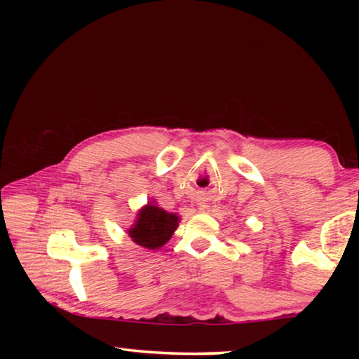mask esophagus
<instances>
[{
    "label": "esophagus",
    "mask_w": 359,
    "mask_h": 359,
    "mask_svg": "<svg viewBox=\"0 0 359 359\" xmlns=\"http://www.w3.org/2000/svg\"><path fill=\"white\" fill-rule=\"evenodd\" d=\"M203 208H205V205H203ZM203 208H201V209H203Z\"/></svg>",
    "instance_id": "obj_1"
}]
</instances>
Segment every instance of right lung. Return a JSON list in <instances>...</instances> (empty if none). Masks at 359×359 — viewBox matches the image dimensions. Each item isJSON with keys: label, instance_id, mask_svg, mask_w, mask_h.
Segmentation results:
<instances>
[{"label": "right lung", "instance_id": "add662e5", "mask_svg": "<svg viewBox=\"0 0 359 359\" xmlns=\"http://www.w3.org/2000/svg\"><path fill=\"white\" fill-rule=\"evenodd\" d=\"M180 217L169 214L155 204H147L137 212V218L133 228L128 229L130 238L137 245L149 250H156L172 238L174 231L179 226Z\"/></svg>", "mask_w": 359, "mask_h": 359}]
</instances>
